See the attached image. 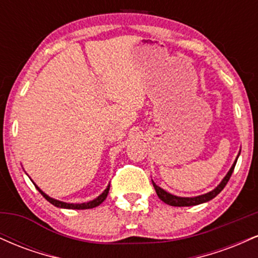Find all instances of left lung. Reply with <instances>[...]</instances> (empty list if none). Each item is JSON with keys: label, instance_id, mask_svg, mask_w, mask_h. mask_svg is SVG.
<instances>
[{"label": "left lung", "instance_id": "1", "mask_svg": "<svg viewBox=\"0 0 258 258\" xmlns=\"http://www.w3.org/2000/svg\"><path fill=\"white\" fill-rule=\"evenodd\" d=\"M239 155H240V153L238 154V156H236L235 161H234V164L232 165V167H230V170L228 171V173L226 174V176H224V178L221 180L220 184H218L215 189H212L211 191H209V193H206V194L198 195V197H193V198L177 197V195H173V194L168 193V191L165 190V189H162L161 186H159L152 179L154 189H155V191H156V194H158L159 199L162 200L165 204H167V205H171V206H177V207L195 206V205H200V204L207 203V201L212 200L215 197H217V195L220 194L222 190H223V188H224V186H226V184L228 183V180H229V178H230V176H232V173H233V171H234V167H235L236 161H238Z\"/></svg>", "mask_w": 258, "mask_h": 258}]
</instances>
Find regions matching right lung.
Instances as JSON below:
<instances>
[{"instance_id":"add662e5","label":"right lung","mask_w":258,"mask_h":258,"mask_svg":"<svg viewBox=\"0 0 258 258\" xmlns=\"http://www.w3.org/2000/svg\"><path fill=\"white\" fill-rule=\"evenodd\" d=\"M34 183V182H32ZM35 184V183H34ZM36 186V189L38 191H40L41 195L46 199L47 201H49V203L52 204V205H54L55 207H60V209H69V210H86V209H93V207H97L99 206L100 204L103 203L106 199V197H108L109 194V189H110V184H108V186L105 188V190L103 191L102 194L98 195V197L96 198V199L91 200V201H87V203H81V204H72V203H64V201H60V200H57V199H53V198L48 197L44 191L41 190L38 186L35 184Z\"/></svg>"}]
</instances>
